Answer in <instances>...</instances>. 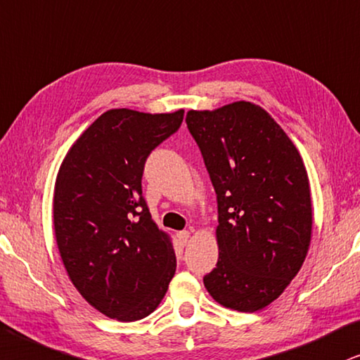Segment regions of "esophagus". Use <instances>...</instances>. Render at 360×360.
Returning <instances> with one entry per match:
<instances>
[{
	"label": "esophagus",
	"mask_w": 360,
	"mask_h": 360,
	"mask_svg": "<svg viewBox=\"0 0 360 360\" xmlns=\"http://www.w3.org/2000/svg\"><path fill=\"white\" fill-rule=\"evenodd\" d=\"M177 236H179V240H181V244H183V245H186V244L189 243V238H191L189 231H181V233L177 234Z\"/></svg>",
	"instance_id": "1"
}]
</instances>
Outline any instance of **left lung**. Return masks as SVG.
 I'll return each instance as SVG.
<instances>
[{"label": "left lung", "instance_id": "1", "mask_svg": "<svg viewBox=\"0 0 360 360\" xmlns=\"http://www.w3.org/2000/svg\"><path fill=\"white\" fill-rule=\"evenodd\" d=\"M186 122L217 194V266L204 276L221 306L256 312L301 271L312 238L304 161L269 112L249 101L191 109Z\"/></svg>", "mask_w": 360, "mask_h": 360}]
</instances>
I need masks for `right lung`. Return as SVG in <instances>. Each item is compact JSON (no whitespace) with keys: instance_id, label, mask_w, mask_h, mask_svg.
<instances>
[{"instance_id":"1","label":"right lung","mask_w":360,"mask_h":360,"mask_svg":"<svg viewBox=\"0 0 360 360\" xmlns=\"http://www.w3.org/2000/svg\"><path fill=\"white\" fill-rule=\"evenodd\" d=\"M184 109L103 112L59 166L53 224L59 256L78 292L111 319L133 322L156 311L176 272L171 236L143 198L149 153L176 133Z\"/></svg>"}]
</instances>
